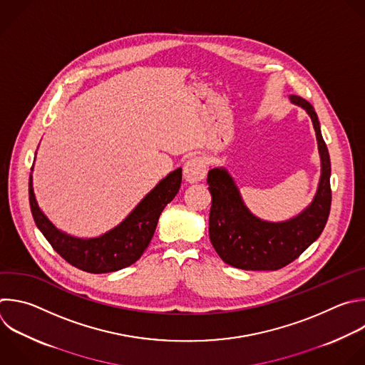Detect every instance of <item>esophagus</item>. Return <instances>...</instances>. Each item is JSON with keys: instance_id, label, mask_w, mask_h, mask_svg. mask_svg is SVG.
Instances as JSON below:
<instances>
[{"instance_id": "obj_1", "label": "esophagus", "mask_w": 365, "mask_h": 365, "mask_svg": "<svg viewBox=\"0 0 365 365\" xmlns=\"http://www.w3.org/2000/svg\"><path fill=\"white\" fill-rule=\"evenodd\" d=\"M207 172V165L205 159L196 156L186 162L185 165V179L187 182H200Z\"/></svg>"}]
</instances>
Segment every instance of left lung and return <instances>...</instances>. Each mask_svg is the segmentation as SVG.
<instances>
[{
	"label": "left lung",
	"instance_id": "1",
	"mask_svg": "<svg viewBox=\"0 0 365 365\" xmlns=\"http://www.w3.org/2000/svg\"><path fill=\"white\" fill-rule=\"evenodd\" d=\"M311 115L321 156V180L312 203L298 216L279 223L255 217L240 199L225 169L207 173L212 206L210 242L222 261L247 271H277L295 261L324 230L331 209V162L314 107L299 96L289 97Z\"/></svg>",
	"mask_w": 365,
	"mask_h": 365
}]
</instances>
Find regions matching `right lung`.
<instances>
[{
    "mask_svg": "<svg viewBox=\"0 0 365 365\" xmlns=\"http://www.w3.org/2000/svg\"><path fill=\"white\" fill-rule=\"evenodd\" d=\"M182 183V169L169 173L136 209L110 232L91 239H80L58 230L40 210L29 182L30 207L37 227L53 250L70 265L90 272L107 274L135 264L149 247L165 206L173 200Z\"/></svg>",
    "mask_w": 365,
    "mask_h": 365,
    "instance_id": "right-lung-1",
    "label": "right lung"
}]
</instances>
